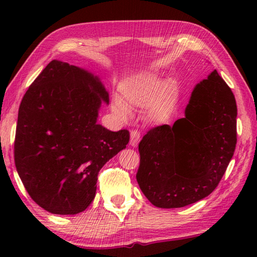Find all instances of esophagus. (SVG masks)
I'll list each match as a JSON object with an SVG mask.
<instances>
[{
    "instance_id": "34e87169",
    "label": "esophagus",
    "mask_w": 257,
    "mask_h": 257,
    "mask_svg": "<svg viewBox=\"0 0 257 257\" xmlns=\"http://www.w3.org/2000/svg\"><path fill=\"white\" fill-rule=\"evenodd\" d=\"M139 141H141V134L137 130H132L130 132V145L133 147H137Z\"/></svg>"
}]
</instances>
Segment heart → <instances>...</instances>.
Masks as SVG:
<instances>
[{
  "label": "heart",
  "instance_id": "b5f03b06",
  "mask_svg": "<svg viewBox=\"0 0 257 257\" xmlns=\"http://www.w3.org/2000/svg\"><path fill=\"white\" fill-rule=\"evenodd\" d=\"M178 90L175 82L162 79L159 73L146 71L121 82L119 96L112 99V110L121 119H128V108L147 107L155 121H167L175 111Z\"/></svg>",
  "mask_w": 257,
  "mask_h": 257
}]
</instances>
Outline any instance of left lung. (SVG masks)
Segmentation results:
<instances>
[{
	"mask_svg": "<svg viewBox=\"0 0 257 257\" xmlns=\"http://www.w3.org/2000/svg\"><path fill=\"white\" fill-rule=\"evenodd\" d=\"M236 118L231 89L213 70L195 86L184 118L151 129L139 143L136 179L146 198L177 208L208 196L232 159Z\"/></svg>",
	"mask_w": 257,
	"mask_h": 257,
	"instance_id": "1",
	"label": "left lung"
}]
</instances>
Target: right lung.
<instances>
[{"mask_svg": "<svg viewBox=\"0 0 257 257\" xmlns=\"http://www.w3.org/2000/svg\"><path fill=\"white\" fill-rule=\"evenodd\" d=\"M108 93L98 76L53 60L21 101L15 162L35 203L47 212L73 215L95 198L103 165L125 149L128 130L97 123Z\"/></svg>", "mask_w": 257, "mask_h": 257, "instance_id": "add662e5", "label": "right lung"}]
</instances>
